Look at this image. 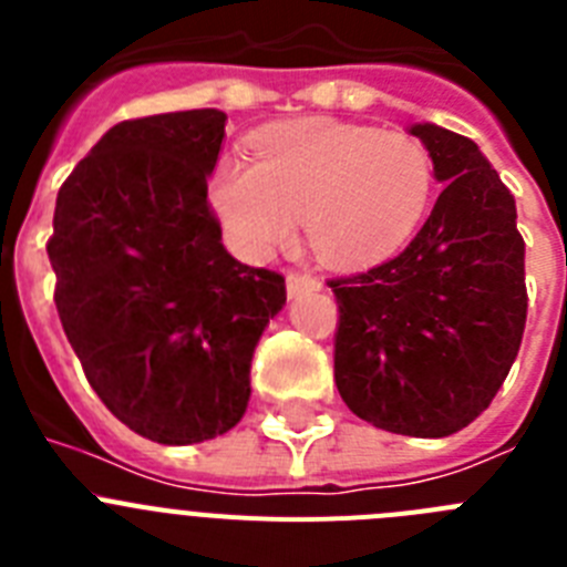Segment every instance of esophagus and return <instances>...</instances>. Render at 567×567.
<instances>
[{
    "label": "esophagus",
    "instance_id": "obj_1",
    "mask_svg": "<svg viewBox=\"0 0 567 567\" xmlns=\"http://www.w3.org/2000/svg\"><path fill=\"white\" fill-rule=\"evenodd\" d=\"M323 284H320L318 275H309V272H289L287 275V292L289 298H295V295L300 292H315V289H320Z\"/></svg>",
    "mask_w": 567,
    "mask_h": 567
}]
</instances>
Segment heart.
Wrapping results in <instances>:
<instances>
[{"instance_id": "heart-1", "label": "heart", "mask_w": 567, "mask_h": 567, "mask_svg": "<svg viewBox=\"0 0 567 567\" xmlns=\"http://www.w3.org/2000/svg\"><path fill=\"white\" fill-rule=\"evenodd\" d=\"M255 155L213 175L218 215L249 258L289 244L303 218L327 264H374L414 233L432 198V155L405 133L307 118L260 133Z\"/></svg>"}]
</instances>
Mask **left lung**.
<instances>
[{
	"instance_id": "obj_1",
	"label": "left lung",
	"mask_w": 567,
	"mask_h": 567,
	"mask_svg": "<svg viewBox=\"0 0 567 567\" xmlns=\"http://www.w3.org/2000/svg\"><path fill=\"white\" fill-rule=\"evenodd\" d=\"M437 204L412 244L332 278L334 383L365 423L449 437L488 409L523 343L528 289L514 195L465 135L414 124Z\"/></svg>"
}]
</instances>
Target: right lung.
<instances>
[{"label": "right lung", "instance_id": "obj_1", "mask_svg": "<svg viewBox=\"0 0 567 567\" xmlns=\"http://www.w3.org/2000/svg\"><path fill=\"white\" fill-rule=\"evenodd\" d=\"M227 115L182 110L115 124L56 198L59 320L104 405L164 445L229 432L249 403L284 275L235 260L207 198Z\"/></svg>", "mask_w": 567, "mask_h": 567}]
</instances>
